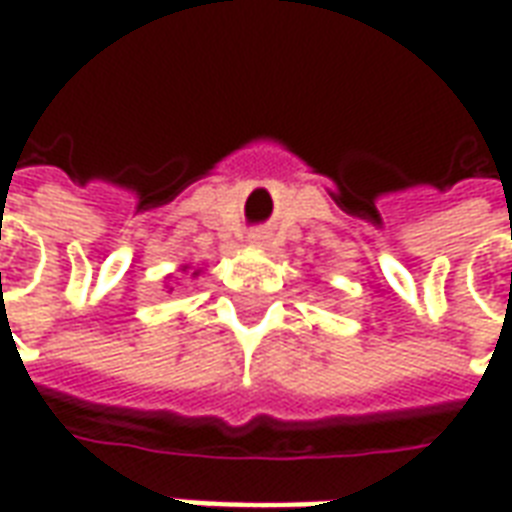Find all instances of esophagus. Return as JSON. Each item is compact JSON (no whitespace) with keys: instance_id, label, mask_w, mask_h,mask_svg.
Segmentation results:
<instances>
[{"instance_id":"1","label":"esophagus","mask_w":512,"mask_h":512,"mask_svg":"<svg viewBox=\"0 0 512 512\" xmlns=\"http://www.w3.org/2000/svg\"><path fill=\"white\" fill-rule=\"evenodd\" d=\"M249 244H252V246H266L268 244L266 230H255V233H249Z\"/></svg>"}]
</instances>
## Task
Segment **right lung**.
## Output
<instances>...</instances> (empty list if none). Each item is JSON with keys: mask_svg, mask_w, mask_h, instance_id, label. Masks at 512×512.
<instances>
[{"mask_svg": "<svg viewBox=\"0 0 512 512\" xmlns=\"http://www.w3.org/2000/svg\"><path fill=\"white\" fill-rule=\"evenodd\" d=\"M183 271H186V268H183ZM197 274H200V271H194V274H191V277H197ZM169 290H172V288H169Z\"/></svg>", "mask_w": 512, "mask_h": 512, "instance_id": "add662e5", "label": "right lung"}]
</instances>
